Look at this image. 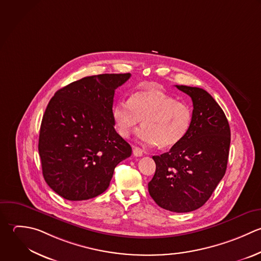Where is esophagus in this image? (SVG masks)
<instances>
[{
	"mask_svg": "<svg viewBox=\"0 0 261 261\" xmlns=\"http://www.w3.org/2000/svg\"><path fill=\"white\" fill-rule=\"evenodd\" d=\"M133 154H134L135 156H142L143 151H142L141 148H139V147H137V146H133Z\"/></svg>",
	"mask_w": 261,
	"mask_h": 261,
	"instance_id": "obj_1",
	"label": "esophagus"
}]
</instances>
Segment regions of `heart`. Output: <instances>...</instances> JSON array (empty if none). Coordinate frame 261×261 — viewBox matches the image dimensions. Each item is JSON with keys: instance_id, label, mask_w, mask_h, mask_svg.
I'll return each instance as SVG.
<instances>
[{"instance_id": "b5f03b06", "label": "heart", "mask_w": 261, "mask_h": 261, "mask_svg": "<svg viewBox=\"0 0 261 261\" xmlns=\"http://www.w3.org/2000/svg\"><path fill=\"white\" fill-rule=\"evenodd\" d=\"M117 132L128 137L141 122L137 138L147 145L171 148L188 134L192 111L183 102L160 90H139L127 101L119 100L113 108Z\"/></svg>"}]
</instances>
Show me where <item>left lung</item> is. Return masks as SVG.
<instances>
[{
    "instance_id": "1",
    "label": "left lung",
    "mask_w": 261,
    "mask_h": 261,
    "mask_svg": "<svg viewBox=\"0 0 261 261\" xmlns=\"http://www.w3.org/2000/svg\"><path fill=\"white\" fill-rule=\"evenodd\" d=\"M176 87L192 99V124L180 143L152 156L156 169L148 192L162 208L189 213L210 199L225 176L231 130L224 111L207 91L185 85Z\"/></svg>"
}]
</instances>
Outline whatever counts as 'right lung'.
I'll list each match as a JSON object with an SVG mask.
<instances>
[{"label":"right lung","instance_id":"right-lung-1","mask_svg":"<svg viewBox=\"0 0 261 261\" xmlns=\"http://www.w3.org/2000/svg\"><path fill=\"white\" fill-rule=\"evenodd\" d=\"M131 74L84 77L59 89L42 117L38 152L46 184L71 201L103 193L114 170L132 153L115 130V90Z\"/></svg>","mask_w":261,"mask_h":261}]
</instances>
